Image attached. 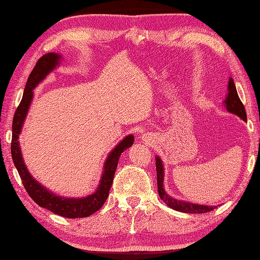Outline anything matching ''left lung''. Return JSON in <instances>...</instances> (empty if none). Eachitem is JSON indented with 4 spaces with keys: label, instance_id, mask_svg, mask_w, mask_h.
<instances>
[{
    "label": "left lung",
    "instance_id": "1",
    "mask_svg": "<svg viewBox=\"0 0 260 260\" xmlns=\"http://www.w3.org/2000/svg\"><path fill=\"white\" fill-rule=\"evenodd\" d=\"M223 105L229 113L235 114L238 116V117H240L242 120L247 121V115H246L244 104L241 103L240 98L238 96V92H237L233 78H229L228 93H227V97L224 99ZM155 165H156V174H157L158 196L162 199L164 203H167L168 207L172 208L173 210H175V211H180L184 213H206L209 211H212L213 209L217 208V206L215 207L203 206V204H197V203L178 200V199L168 194V193L165 192L164 186H163V182H164L163 163H162V159L158 156L155 157Z\"/></svg>",
    "mask_w": 260,
    "mask_h": 260
}]
</instances>
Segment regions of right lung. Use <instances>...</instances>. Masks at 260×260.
I'll list each match as a JSON object with an SVG mask.
<instances>
[{
    "instance_id": "1",
    "label": "right lung",
    "mask_w": 260,
    "mask_h": 260,
    "mask_svg": "<svg viewBox=\"0 0 260 260\" xmlns=\"http://www.w3.org/2000/svg\"><path fill=\"white\" fill-rule=\"evenodd\" d=\"M61 56L58 53L50 52L42 56L38 60L36 67L33 68L31 74L27 78L24 88L23 97L20 105L15 110L12 125V142H11V153L12 159L18 170L20 178L22 180L26 192L32 198L38 206L45 208L49 211L61 215L64 218H85L89 217L90 214L95 213L103 207L105 201L109 196V190L112 186L115 171L117 169L120 154L126 148L131 147L134 143V136L128 135L124 140H121L117 146L108 154V156L104 164V171L102 179L97 186V190L92 194L84 198H63L54 194L50 190L46 189L45 186L39 183L36 179L27 171L23 157H22L21 148L19 145V135L21 133L22 126H23L26 114L29 112V107L33 98V89L38 84L46 78L51 71L59 64Z\"/></svg>"
}]
</instances>
